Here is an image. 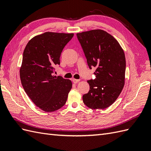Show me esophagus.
Returning <instances> with one entry per match:
<instances>
[{
	"instance_id": "34e87169",
	"label": "esophagus",
	"mask_w": 151,
	"mask_h": 151,
	"mask_svg": "<svg viewBox=\"0 0 151 151\" xmlns=\"http://www.w3.org/2000/svg\"><path fill=\"white\" fill-rule=\"evenodd\" d=\"M72 82H73V83H78V82H80V80L73 78V79L72 80Z\"/></svg>"
}]
</instances>
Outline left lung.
Returning a JSON list of instances; mask_svg holds the SVG:
<instances>
[{"label": "left lung", "instance_id": "left-lung-1", "mask_svg": "<svg viewBox=\"0 0 151 151\" xmlns=\"http://www.w3.org/2000/svg\"><path fill=\"white\" fill-rule=\"evenodd\" d=\"M95 79L87 81L90 90L83 96L91 109H105L115 101L124 86L126 59L121 45L110 34L96 29L76 34Z\"/></svg>", "mask_w": 151, "mask_h": 151}]
</instances>
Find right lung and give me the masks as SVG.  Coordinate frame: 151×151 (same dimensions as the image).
<instances>
[{"label": "right lung", "instance_id": "1", "mask_svg": "<svg viewBox=\"0 0 151 151\" xmlns=\"http://www.w3.org/2000/svg\"><path fill=\"white\" fill-rule=\"evenodd\" d=\"M74 34L46 32L34 37L27 44L20 69L26 94L35 105L46 112L63 107L72 88L70 80L53 75L64 46Z\"/></svg>", "mask_w": 151, "mask_h": 151}]
</instances>
